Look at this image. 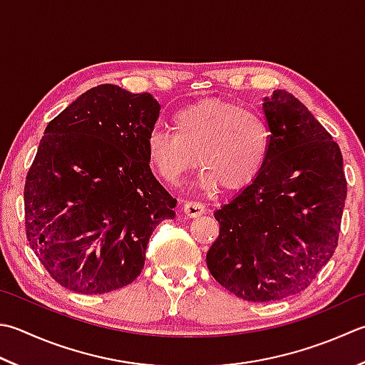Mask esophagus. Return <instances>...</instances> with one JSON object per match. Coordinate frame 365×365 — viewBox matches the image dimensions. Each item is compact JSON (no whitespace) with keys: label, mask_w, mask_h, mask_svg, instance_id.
<instances>
[{"label":"esophagus","mask_w":365,"mask_h":365,"mask_svg":"<svg viewBox=\"0 0 365 365\" xmlns=\"http://www.w3.org/2000/svg\"><path fill=\"white\" fill-rule=\"evenodd\" d=\"M183 212L187 213L188 217H199L202 215L205 212V207L201 202H196V201H187L183 204Z\"/></svg>","instance_id":"esophagus-1"}]
</instances>
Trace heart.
<instances>
[{"mask_svg": "<svg viewBox=\"0 0 365 365\" xmlns=\"http://www.w3.org/2000/svg\"><path fill=\"white\" fill-rule=\"evenodd\" d=\"M173 133L155 130L147 140L150 166L170 185L204 168V188L235 191L248 187L266 164L270 131L252 109L231 101H199L173 117Z\"/></svg>", "mask_w": 365, "mask_h": 365, "instance_id": "b5f03b06", "label": "heart"}]
</instances>
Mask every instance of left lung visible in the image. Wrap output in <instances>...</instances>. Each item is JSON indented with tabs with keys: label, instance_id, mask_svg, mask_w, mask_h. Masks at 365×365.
<instances>
[{
	"label": "left lung",
	"instance_id": "obj_1",
	"mask_svg": "<svg viewBox=\"0 0 365 365\" xmlns=\"http://www.w3.org/2000/svg\"><path fill=\"white\" fill-rule=\"evenodd\" d=\"M270 131L258 177L213 215L207 253L213 278L248 302H272L309 288L339 244L346 199L340 147L284 90L262 103Z\"/></svg>",
	"mask_w": 365,
	"mask_h": 365
}]
</instances>
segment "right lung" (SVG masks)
<instances>
[{
    "instance_id": "obj_1",
    "label": "right lung",
    "mask_w": 365,
    "mask_h": 365,
    "mask_svg": "<svg viewBox=\"0 0 365 365\" xmlns=\"http://www.w3.org/2000/svg\"><path fill=\"white\" fill-rule=\"evenodd\" d=\"M161 106L104 83L47 125L25 182V231L48 275L78 294L126 287L177 199L156 180L147 140Z\"/></svg>"
}]
</instances>
